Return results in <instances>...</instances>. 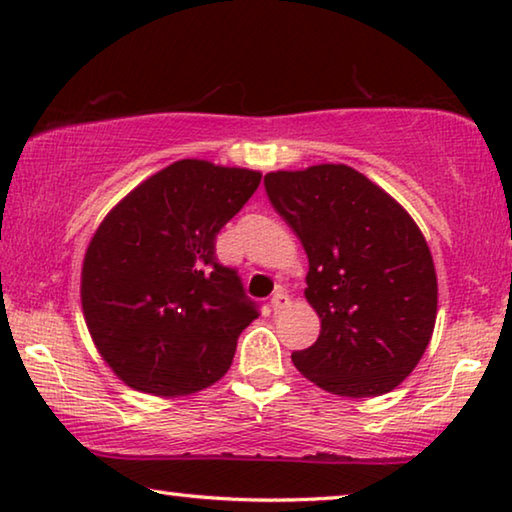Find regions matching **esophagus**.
Wrapping results in <instances>:
<instances>
[{
  "label": "esophagus",
  "mask_w": 512,
  "mask_h": 512,
  "mask_svg": "<svg viewBox=\"0 0 512 512\" xmlns=\"http://www.w3.org/2000/svg\"><path fill=\"white\" fill-rule=\"evenodd\" d=\"M289 305H291V300L284 291H277L275 296L271 298V309L275 311V314H280V311H284Z\"/></svg>",
  "instance_id": "34e87169"
}]
</instances>
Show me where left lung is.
Masks as SVG:
<instances>
[{
    "label": "left lung",
    "instance_id": "8db88e82",
    "mask_svg": "<svg viewBox=\"0 0 512 512\" xmlns=\"http://www.w3.org/2000/svg\"><path fill=\"white\" fill-rule=\"evenodd\" d=\"M268 201L309 257L320 334L293 366L341 397L393 391L418 366L438 309L436 268L409 212L345 164L264 176Z\"/></svg>",
    "mask_w": 512,
    "mask_h": 512
}]
</instances>
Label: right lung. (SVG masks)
Here are the masks:
<instances>
[{"mask_svg": "<svg viewBox=\"0 0 512 512\" xmlns=\"http://www.w3.org/2000/svg\"><path fill=\"white\" fill-rule=\"evenodd\" d=\"M262 173L178 160L112 207L83 259L85 323L103 361L135 391L176 397L228 372L259 316L216 235Z\"/></svg>", "mask_w": 512, "mask_h": 512, "instance_id": "obj_1", "label": "right lung"}]
</instances>
